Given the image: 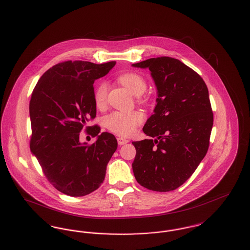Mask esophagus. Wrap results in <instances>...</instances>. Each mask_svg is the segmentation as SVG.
Returning <instances> with one entry per match:
<instances>
[{"label": "esophagus", "mask_w": 250, "mask_h": 250, "mask_svg": "<svg viewBox=\"0 0 250 250\" xmlns=\"http://www.w3.org/2000/svg\"><path fill=\"white\" fill-rule=\"evenodd\" d=\"M117 142H118L119 145H124V144H126L129 141L126 140V139H125V138H118V139H117Z\"/></svg>", "instance_id": "34e87169"}]
</instances>
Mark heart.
<instances>
[{
  "label": "heart",
  "mask_w": 250,
  "mask_h": 250,
  "mask_svg": "<svg viewBox=\"0 0 250 250\" xmlns=\"http://www.w3.org/2000/svg\"><path fill=\"white\" fill-rule=\"evenodd\" d=\"M120 83L128 89L133 95H143L147 88V83L143 76L135 72L124 73L118 78ZM107 83L99 82L95 86L94 98L95 105L103 107L106 103ZM144 116L141 111H113L104 118V125L108 130L121 136H129L137 126L143 123Z\"/></svg>",
  "instance_id": "heart-1"
}]
</instances>
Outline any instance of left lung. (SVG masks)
I'll return each instance as SVG.
<instances>
[{
	"mask_svg": "<svg viewBox=\"0 0 250 250\" xmlns=\"http://www.w3.org/2000/svg\"><path fill=\"white\" fill-rule=\"evenodd\" d=\"M132 66L150 70L157 94L154 114L143 128L154 140L132 143L135 178L150 190H174L193 174L209 147L214 117L208 88L199 74L174 58H151Z\"/></svg>",
	"mask_w": 250,
	"mask_h": 250,
	"instance_id": "left-lung-1",
	"label": "left lung"
}]
</instances>
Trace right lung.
I'll use <instances>...</instances> for the list:
<instances>
[{
	"instance_id": "add662e5",
	"label": "right lung",
	"mask_w": 250,
	"mask_h": 250,
	"mask_svg": "<svg viewBox=\"0 0 250 250\" xmlns=\"http://www.w3.org/2000/svg\"><path fill=\"white\" fill-rule=\"evenodd\" d=\"M116 62L96 64L67 61L49 68L36 85L30 101V149L50 184L60 192L82 197L103 183L117 140L98 125L87 127L96 137L92 145L80 142V132L96 115L95 80Z\"/></svg>"
}]
</instances>
